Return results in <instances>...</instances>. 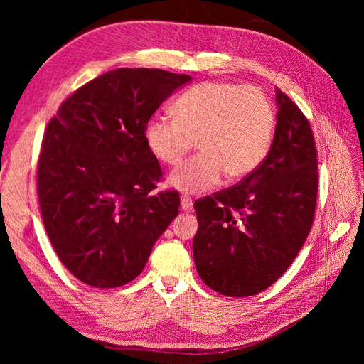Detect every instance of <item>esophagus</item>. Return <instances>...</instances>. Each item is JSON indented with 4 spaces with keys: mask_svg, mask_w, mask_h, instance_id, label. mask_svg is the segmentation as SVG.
I'll return each mask as SVG.
<instances>
[{
    "mask_svg": "<svg viewBox=\"0 0 364 364\" xmlns=\"http://www.w3.org/2000/svg\"><path fill=\"white\" fill-rule=\"evenodd\" d=\"M181 206H182L183 211H191V209H193V200L190 199V197L182 196L181 197Z\"/></svg>",
    "mask_w": 364,
    "mask_h": 364,
    "instance_id": "esophagus-1",
    "label": "esophagus"
}]
</instances>
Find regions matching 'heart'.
Wrapping results in <instances>:
<instances>
[{
    "label": "heart",
    "instance_id": "heart-1",
    "mask_svg": "<svg viewBox=\"0 0 364 364\" xmlns=\"http://www.w3.org/2000/svg\"><path fill=\"white\" fill-rule=\"evenodd\" d=\"M176 117H153L147 146L164 164H178L194 141L200 153L173 170L168 183L186 194L214 188L226 173L246 178L266 158L274 129V111L259 87L206 82L186 91L174 105Z\"/></svg>",
    "mask_w": 364,
    "mask_h": 364
}]
</instances>
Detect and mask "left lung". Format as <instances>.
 Listing matches in <instances>:
<instances>
[{"instance_id": "8db88e82", "label": "left lung", "mask_w": 364, "mask_h": 364, "mask_svg": "<svg viewBox=\"0 0 364 364\" xmlns=\"http://www.w3.org/2000/svg\"><path fill=\"white\" fill-rule=\"evenodd\" d=\"M270 151L228 190L194 202L197 273L214 291L246 297L277 282L310 234L317 200V151L310 123L279 87Z\"/></svg>"}]
</instances>
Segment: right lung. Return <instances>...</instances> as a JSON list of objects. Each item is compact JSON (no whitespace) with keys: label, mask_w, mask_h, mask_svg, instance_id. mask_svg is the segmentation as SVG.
Wrapping results in <instances>:
<instances>
[{"label":"right lung","mask_w":364,"mask_h":364,"mask_svg":"<svg viewBox=\"0 0 364 364\" xmlns=\"http://www.w3.org/2000/svg\"><path fill=\"white\" fill-rule=\"evenodd\" d=\"M190 82L164 70L107 71L70 95L47 126L41 214L59 259L82 282L115 289L134 281L179 214L176 191L150 196L162 170L146 126Z\"/></svg>","instance_id":"1"}]
</instances>
